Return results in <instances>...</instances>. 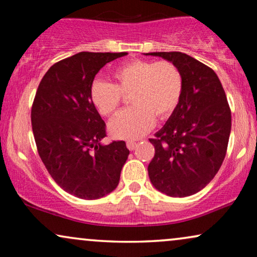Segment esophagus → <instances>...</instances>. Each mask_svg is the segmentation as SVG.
<instances>
[{
  "mask_svg": "<svg viewBox=\"0 0 257 257\" xmlns=\"http://www.w3.org/2000/svg\"><path fill=\"white\" fill-rule=\"evenodd\" d=\"M126 146H127L128 150H135L136 146H137V143L133 142V140H128V142H126Z\"/></svg>",
  "mask_w": 257,
  "mask_h": 257,
  "instance_id": "1",
  "label": "esophagus"
}]
</instances>
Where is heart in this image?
<instances>
[{
  "label": "heart",
  "mask_w": 257,
  "mask_h": 257,
  "mask_svg": "<svg viewBox=\"0 0 257 257\" xmlns=\"http://www.w3.org/2000/svg\"><path fill=\"white\" fill-rule=\"evenodd\" d=\"M113 83L94 82L90 99L104 117L118 111L124 97H130L131 107L122 111L110 124L115 138L136 139L152 128L154 117L166 119L178 107L184 92L181 71L170 61L135 59L112 72Z\"/></svg>",
  "instance_id": "heart-1"
}]
</instances>
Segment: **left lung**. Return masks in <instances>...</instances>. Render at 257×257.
I'll return each instance as SVG.
<instances>
[{"label": "left lung", "mask_w": 257, "mask_h": 257, "mask_svg": "<svg viewBox=\"0 0 257 257\" xmlns=\"http://www.w3.org/2000/svg\"><path fill=\"white\" fill-rule=\"evenodd\" d=\"M174 63L184 92L168 121L150 142L154 157L149 177L154 187L174 198L195 194L219 172L227 153L231 112L213 69L179 51L150 52Z\"/></svg>", "instance_id": "obj_1"}]
</instances>
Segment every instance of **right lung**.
<instances>
[{"label": "right lung", "instance_id": "add662e5", "mask_svg": "<svg viewBox=\"0 0 257 257\" xmlns=\"http://www.w3.org/2000/svg\"><path fill=\"white\" fill-rule=\"evenodd\" d=\"M127 52L83 51L55 63L42 78L31 106L37 151L65 192L99 199L119 184L130 151L124 140L101 145L106 125L90 99L94 76Z\"/></svg>", "mask_w": 257, "mask_h": 257}]
</instances>
